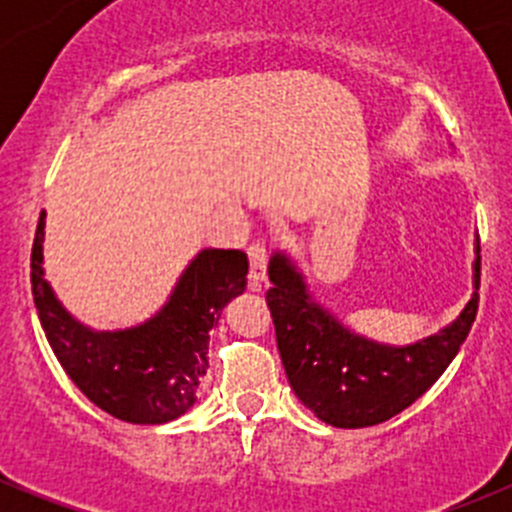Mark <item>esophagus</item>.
Wrapping results in <instances>:
<instances>
[{
    "instance_id": "34e87169",
    "label": "esophagus",
    "mask_w": 512,
    "mask_h": 512,
    "mask_svg": "<svg viewBox=\"0 0 512 512\" xmlns=\"http://www.w3.org/2000/svg\"><path fill=\"white\" fill-rule=\"evenodd\" d=\"M247 257H250V289L252 292H260L265 285L267 277V245L265 242H252L247 247Z\"/></svg>"
}]
</instances>
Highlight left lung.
Wrapping results in <instances>:
<instances>
[{"instance_id":"1","label":"left lung","mask_w":512,"mask_h":512,"mask_svg":"<svg viewBox=\"0 0 512 512\" xmlns=\"http://www.w3.org/2000/svg\"><path fill=\"white\" fill-rule=\"evenodd\" d=\"M473 270L476 292L456 322L409 347H389L342 327L309 297L289 257L277 252L270 260L272 287L265 299L289 386L299 401L319 421L337 428L376 426L409 409L448 369L476 322L480 255Z\"/></svg>"}]
</instances>
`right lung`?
<instances>
[{
  "label": "right lung",
  "mask_w": 512,
  "mask_h": 512,
  "mask_svg": "<svg viewBox=\"0 0 512 512\" xmlns=\"http://www.w3.org/2000/svg\"><path fill=\"white\" fill-rule=\"evenodd\" d=\"M44 213L32 247V294L49 347L98 409L128 423H168L198 401L208 374L210 329L247 287V255L203 250L153 319L123 332H91L44 280Z\"/></svg>",
  "instance_id": "1"
}]
</instances>
